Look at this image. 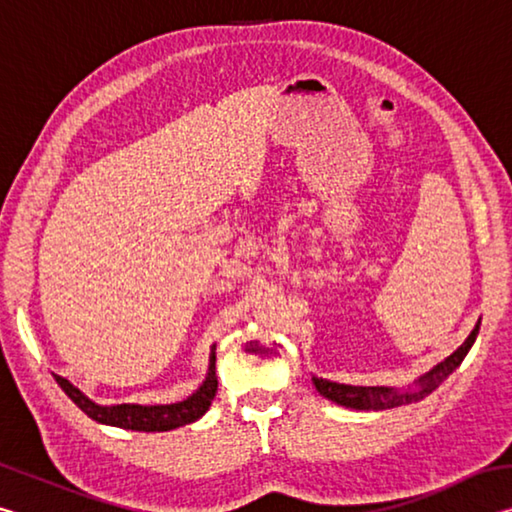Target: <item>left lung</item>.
<instances>
[{"label":"left lung","mask_w":512,"mask_h":512,"mask_svg":"<svg viewBox=\"0 0 512 512\" xmlns=\"http://www.w3.org/2000/svg\"><path fill=\"white\" fill-rule=\"evenodd\" d=\"M481 320L472 329V334L467 336L465 343L458 348L454 354H449L445 361H440L438 366H433L427 375H422L415 386L409 391H397L391 386H350V384H336V381H329L323 377H311L314 379L316 391L332 400L336 404L345 406V409H357V411H384V409H395V406L413 404L420 402L429 393L436 391V388L443 384V381L452 375V372L461 366L467 352L476 341V334H479Z\"/></svg>","instance_id":"1"}]
</instances>
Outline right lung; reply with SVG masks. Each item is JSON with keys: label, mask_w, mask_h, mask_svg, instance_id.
I'll return each mask as SVG.
<instances>
[{"label": "right lung", "mask_w": 512, "mask_h": 512, "mask_svg": "<svg viewBox=\"0 0 512 512\" xmlns=\"http://www.w3.org/2000/svg\"><path fill=\"white\" fill-rule=\"evenodd\" d=\"M216 348L210 354V370L198 391L192 393L183 402L176 404H155V406H142V404H115V406H101L92 402L88 395H83L74 384H69L65 377H58V386L67 393L79 409L88 415V418L97 420L101 424H110V427L131 429V431H171L183 427V424L196 422L201 415L210 409V404L219 388L216 381Z\"/></svg>", "instance_id": "right-lung-1"}]
</instances>
